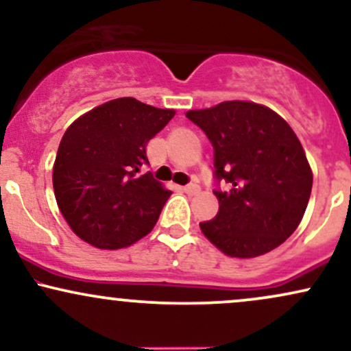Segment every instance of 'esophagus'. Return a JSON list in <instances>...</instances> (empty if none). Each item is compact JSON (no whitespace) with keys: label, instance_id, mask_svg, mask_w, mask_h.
Here are the masks:
<instances>
[{"label":"esophagus","instance_id":"34e87169","mask_svg":"<svg viewBox=\"0 0 351 351\" xmlns=\"http://www.w3.org/2000/svg\"><path fill=\"white\" fill-rule=\"evenodd\" d=\"M183 191L186 193V195H189V196H195V195H198V193L201 191V188L198 186V184H188V186L183 188Z\"/></svg>","mask_w":351,"mask_h":351}]
</instances>
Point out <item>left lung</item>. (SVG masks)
Listing matches in <instances>:
<instances>
[{
  "instance_id": "8db88e82",
  "label": "left lung",
  "mask_w": 351,
  "mask_h": 351,
  "mask_svg": "<svg viewBox=\"0 0 351 351\" xmlns=\"http://www.w3.org/2000/svg\"><path fill=\"white\" fill-rule=\"evenodd\" d=\"M215 148L219 211L201 231L226 256H263L295 231L312 191V168L291 125L272 108L247 100L188 110Z\"/></svg>"
}]
</instances>
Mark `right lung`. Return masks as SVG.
<instances>
[{"label":"right lung","instance_id":"obj_1","mask_svg":"<svg viewBox=\"0 0 351 351\" xmlns=\"http://www.w3.org/2000/svg\"><path fill=\"white\" fill-rule=\"evenodd\" d=\"M175 117L134 97L108 100L69 125L52 168L72 231L99 249L128 247L152 231L171 191L152 173L147 143Z\"/></svg>","mask_w":351,"mask_h":351}]
</instances>
